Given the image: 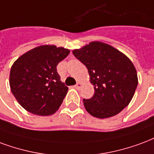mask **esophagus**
Segmentation results:
<instances>
[{"label": "esophagus", "instance_id": "esophagus-1", "mask_svg": "<svg viewBox=\"0 0 154 154\" xmlns=\"http://www.w3.org/2000/svg\"><path fill=\"white\" fill-rule=\"evenodd\" d=\"M81 86H82V84L81 83H77L75 86H74V88L75 89H80Z\"/></svg>", "mask_w": 154, "mask_h": 154}]
</instances>
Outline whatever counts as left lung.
<instances>
[{
	"mask_svg": "<svg viewBox=\"0 0 154 154\" xmlns=\"http://www.w3.org/2000/svg\"><path fill=\"white\" fill-rule=\"evenodd\" d=\"M74 56L88 69L94 93L84 99L86 111L97 118L115 116L129 104L138 85L134 64L111 45L93 42L74 50Z\"/></svg>",
	"mask_w": 154,
	"mask_h": 154,
	"instance_id": "obj_1",
	"label": "left lung"
}]
</instances>
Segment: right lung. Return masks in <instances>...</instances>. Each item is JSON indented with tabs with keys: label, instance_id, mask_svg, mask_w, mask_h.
Wrapping results in <instances>:
<instances>
[{
	"label": "right lung",
	"instance_id": "1",
	"mask_svg": "<svg viewBox=\"0 0 154 154\" xmlns=\"http://www.w3.org/2000/svg\"><path fill=\"white\" fill-rule=\"evenodd\" d=\"M69 52L55 45H41L14 63L10 90L23 109L39 116H49L59 109L68 88L60 81L56 67Z\"/></svg>",
	"mask_w": 154,
	"mask_h": 154
}]
</instances>
